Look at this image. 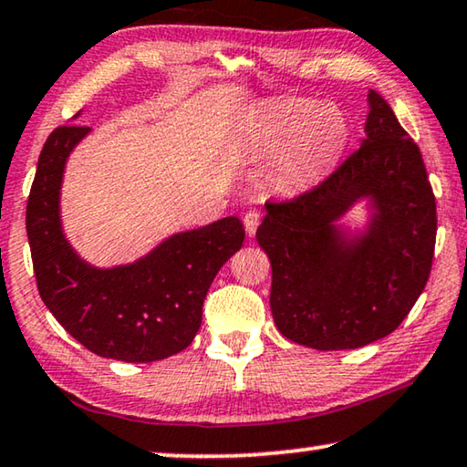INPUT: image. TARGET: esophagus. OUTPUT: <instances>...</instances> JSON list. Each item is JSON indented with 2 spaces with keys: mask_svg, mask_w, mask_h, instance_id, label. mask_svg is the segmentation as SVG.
<instances>
[{
  "mask_svg": "<svg viewBox=\"0 0 467 467\" xmlns=\"http://www.w3.org/2000/svg\"><path fill=\"white\" fill-rule=\"evenodd\" d=\"M260 220H262V215L257 210H247L245 213H243V224H245V231L249 236L255 234L257 226H260Z\"/></svg>",
  "mask_w": 467,
  "mask_h": 467,
  "instance_id": "1",
  "label": "esophagus"
}]
</instances>
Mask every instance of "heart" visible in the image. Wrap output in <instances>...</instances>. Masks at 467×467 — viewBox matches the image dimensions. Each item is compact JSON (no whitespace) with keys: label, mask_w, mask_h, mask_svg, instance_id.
<instances>
[{"label":"heart","mask_w":467,"mask_h":467,"mask_svg":"<svg viewBox=\"0 0 467 467\" xmlns=\"http://www.w3.org/2000/svg\"><path fill=\"white\" fill-rule=\"evenodd\" d=\"M254 131L264 149H276L270 176L287 192L302 191L327 176L350 140L342 109L306 99L264 102L255 113Z\"/></svg>","instance_id":"obj_1"}]
</instances>
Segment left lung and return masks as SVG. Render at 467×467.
<instances>
[{"label": "left lung", "mask_w": 467, "mask_h": 467, "mask_svg": "<svg viewBox=\"0 0 467 467\" xmlns=\"http://www.w3.org/2000/svg\"><path fill=\"white\" fill-rule=\"evenodd\" d=\"M360 149L315 191L266 203L255 239L270 257L276 329L315 350H350L386 337L426 287L436 201L417 144L375 89ZM365 202L352 229L341 220Z\"/></svg>", "instance_id": "8db88e82"}]
</instances>
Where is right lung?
<instances>
[{"instance_id":"add662e5","label":"right lung","mask_w":467,"mask_h":467,"mask_svg":"<svg viewBox=\"0 0 467 467\" xmlns=\"http://www.w3.org/2000/svg\"><path fill=\"white\" fill-rule=\"evenodd\" d=\"M89 131L62 125L41 149L26 203L37 289L56 321L89 352L152 363L191 346L210 285L241 249L245 228L236 215H228L173 233L130 264L99 268L86 262L62 228L60 191L68 157Z\"/></svg>"}]
</instances>
